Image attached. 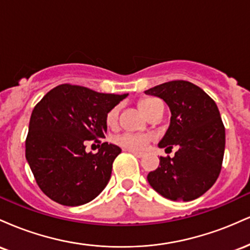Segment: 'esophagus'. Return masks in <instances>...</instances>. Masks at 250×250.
Wrapping results in <instances>:
<instances>
[{
  "label": "esophagus",
  "mask_w": 250,
  "mask_h": 250,
  "mask_svg": "<svg viewBox=\"0 0 250 250\" xmlns=\"http://www.w3.org/2000/svg\"><path fill=\"white\" fill-rule=\"evenodd\" d=\"M128 151H129V153L134 154L135 156H137V157H142L143 155H145L143 153H141V151H136V150H128Z\"/></svg>",
  "instance_id": "obj_1"
}]
</instances>
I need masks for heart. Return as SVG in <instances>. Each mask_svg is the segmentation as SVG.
<instances>
[{"label": "heart", "instance_id": "heart-1", "mask_svg": "<svg viewBox=\"0 0 250 250\" xmlns=\"http://www.w3.org/2000/svg\"><path fill=\"white\" fill-rule=\"evenodd\" d=\"M160 104V102L155 99H142L139 102V109L146 116H149L154 111V109ZM119 119L117 108H113L105 115V123L109 128H114ZM151 136L148 134H121L114 137V143L123 149L128 150H143L146 146L150 142Z\"/></svg>", "mask_w": 250, "mask_h": 250}]
</instances>
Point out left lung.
<instances>
[{"mask_svg": "<svg viewBox=\"0 0 250 250\" xmlns=\"http://www.w3.org/2000/svg\"><path fill=\"white\" fill-rule=\"evenodd\" d=\"M145 93L170 109V125L159 147H179L174 157H160L159 167L147 176L149 185L171 201L197 199L213 187L222 167L226 131L219 108L200 87L182 80Z\"/></svg>", "mask_w": 250, "mask_h": 250, "instance_id": "1", "label": "left lung"}]
</instances>
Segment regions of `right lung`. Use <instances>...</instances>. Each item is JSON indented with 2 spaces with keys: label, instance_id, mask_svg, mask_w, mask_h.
I'll use <instances>...</instances> for the list:
<instances>
[{
  "label": "right lung",
  "instance_id": "right-lung-1",
  "mask_svg": "<svg viewBox=\"0 0 250 250\" xmlns=\"http://www.w3.org/2000/svg\"><path fill=\"white\" fill-rule=\"evenodd\" d=\"M127 96L60 84L35 105L25 159L49 199L75 207L90 202L105 188L121 148L103 142L93 154L85 151L84 142L104 139L105 115Z\"/></svg>",
  "mask_w": 250,
  "mask_h": 250
}]
</instances>
